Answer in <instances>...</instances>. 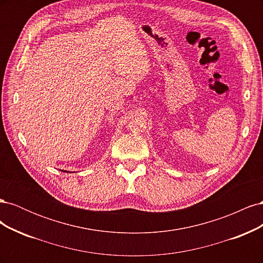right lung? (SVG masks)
I'll use <instances>...</instances> for the list:
<instances>
[{
	"mask_svg": "<svg viewBox=\"0 0 263 263\" xmlns=\"http://www.w3.org/2000/svg\"><path fill=\"white\" fill-rule=\"evenodd\" d=\"M63 172H67V171H63Z\"/></svg>",
	"mask_w": 263,
	"mask_h": 263,
	"instance_id": "1",
	"label": "right lung"
}]
</instances>
